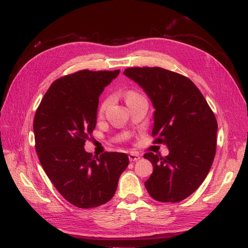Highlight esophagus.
<instances>
[{"instance_id":"obj_1","label":"esophagus","mask_w":248,"mask_h":248,"mask_svg":"<svg viewBox=\"0 0 248 248\" xmlns=\"http://www.w3.org/2000/svg\"><path fill=\"white\" fill-rule=\"evenodd\" d=\"M128 159H129V161H137V160L140 159V155L137 153H129Z\"/></svg>"}]
</instances>
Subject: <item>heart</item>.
Here are the masks:
<instances>
[{
  "mask_svg": "<svg viewBox=\"0 0 248 248\" xmlns=\"http://www.w3.org/2000/svg\"><path fill=\"white\" fill-rule=\"evenodd\" d=\"M138 93H127V95H126V101L127 100H129V99H133V98H135V97H138ZM108 100H104V101L102 102V104L101 106H100V113H102L104 110H106V108L108 107Z\"/></svg>",
  "mask_w": 248,
  "mask_h": 248,
  "instance_id": "obj_1",
  "label": "heart"
}]
</instances>
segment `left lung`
Here are the masks:
<instances>
[{
  "label": "left lung",
  "instance_id": "obj_1",
  "mask_svg": "<svg viewBox=\"0 0 248 248\" xmlns=\"http://www.w3.org/2000/svg\"><path fill=\"white\" fill-rule=\"evenodd\" d=\"M148 95L155 108L154 142L166 144L167 157L147 153L154 171L145 186L151 197L179 202L192 195L210 171L217 148L216 116L194 82L161 67L124 71Z\"/></svg>",
  "mask_w": 248,
  "mask_h": 248
}]
</instances>
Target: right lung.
<instances>
[{
  "label": "right lung",
  "instance_id": "obj_1",
  "mask_svg": "<svg viewBox=\"0 0 248 248\" xmlns=\"http://www.w3.org/2000/svg\"><path fill=\"white\" fill-rule=\"evenodd\" d=\"M117 71L88 69L52 82L33 119L36 151L59 193L78 208H94L114 196L128 157L122 153L93 155L84 146L97 123L99 97Z\"/></svg>",
  "mask_w": 248,
  "mask_h": 248
}]
</instances>
